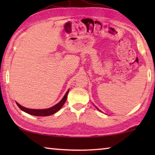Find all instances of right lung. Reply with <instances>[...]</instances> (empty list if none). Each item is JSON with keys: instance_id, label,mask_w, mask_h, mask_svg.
I'll return each mask as SVG.
<instances>
[{"instance_id": "obj_1", "label": "right lung", "mask_w": 155, "mask_h": 155, "mask_svg": "<svg viewBox=\"0 0 155 155\" xmlns=\"http://www.w3.org/2000/svg\"><path fill=\"white\" fill-rule=\"evenodd\" d=\"M68 91H69V90H68L66 94H65V96H64V98H62L61 101H60L58 104H57L56 105L52 107L49 109H27V108H26V107L21 106L20 104H19L18 103H16V104H17V105L18 106V107H19V108L21 110H22L23 111L27 113V114H28L35 115V116H48V115H51L54 114V113L58 111L61 108L63 105L64 104L65 101H66Z\"/></svg>"}]
</instances>
